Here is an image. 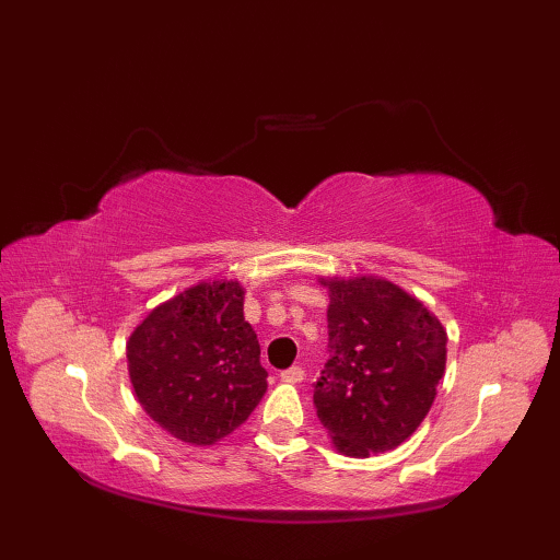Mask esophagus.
Here are the masks:
<instances>
[{"instance_id": "1", "label": "esophagus", "mask_w": 560, "mask_h": 560, "mask_svg": "<svg viewBox=\"0 0 560 560\" xmlns=\"http://www.w3.org/2000/svg\"><path fill=\"white\" fill-rule=\"evenodd\" d=\"M281 380H283V383H303V380H305V371H303V368L301 365H291L289 368V371H281Z\"/></svg>"}]
</instances>
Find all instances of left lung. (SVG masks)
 <instances>
[{"instance_id":"1","label":"left lung","mask_w":560,"mask_h":560,"mask_svg":"<svg viewBox=\"0 0 560 560\" xmlns=\"http://www.w3.org/2000/svg\"><path fill=\"white\" fill-rule=\"evenodd\" d=\"M329 361L315 383L317 419L349 457L401 445L431 411L447 361V331L387 279H323Z\"/></svg>"}]
</instances>
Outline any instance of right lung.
I'll list each match as a JSON object with an SVG mask.
<instances>
[{
  "instance_id": "right-lung-1",
  "label": "right lung",
  "mask_w": 560,
  "mask_h": 560,
  "mask_svg": "<svg viewBox=\"0 0 560 560\" xmlns=\"http://www.w3.org/2000/svg\"><path fill=\"white\" fill-rule=\"evenodd\" d=\"M243 301L237 281H201L153 307L127 341L139 404L183 443L213 445L265 397L267 371Z\"/></svg>"
}]
</instances>
